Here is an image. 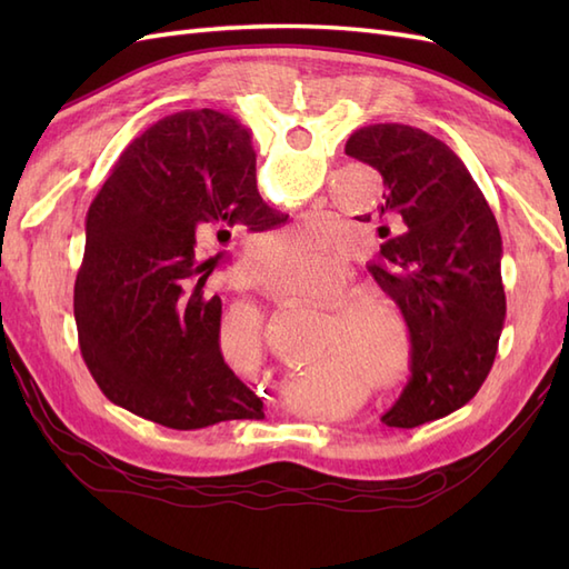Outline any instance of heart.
<instances>
[{"label": "heart", "mask_w": 569, "mask_h": 569, "mask_svg": "<svg viewBox=\"0 0 569 569\" xmlns=\"http://www.w3.org/2000/svg\"><path fill=\"white\" fill-rule=\"evenodd\" d=\"M330 227L318 217L259 239L251 249V269L259 276L281 273L286 269L316 266L328 251ZM352 273L342 259H328L320 269L306 276H277L263 281L278 306L325 310L322 352H340L355 367L383 365L401 367L413 357V322L408 312L377 291H347ZM251 342H259V328L249 325Z\"/></svg>", "instance_id": "b5f03b06"}]
</instances>
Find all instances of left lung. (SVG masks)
<instances>
[{"instance_id":"left-lung-1","label":"left lung","mask_w":569,"mask_h":569,"mask_svg":"<svg viewBox=\"0 0 569 569\" xmlns=\"http://www.w3.org/2000/svg\"><path fill=\"white\" fill-rule=\"evenodd\" d=\"M345 153L383 178L379 217L396 232L369 271L416 335L410 379L381 420L418 428L462 408L491 371L506 320L499 224L467 166L428 131L371 124Z\"/></svg>"}]
</instances>
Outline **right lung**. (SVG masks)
Segmentation results:
<instances>
[{
  "label": "right lung",
  "mask_w": 569,
  "mask_h": 569,
  "mask_svg": "<svg viewBox=\"0 0 569 569\" xmlns=\"http://www.w3.org/2000/svg\"><path fill=\"white\" fill-rule=\"evenodd\" d=\"M288 214L257 190L249 131L214 110L163 117L129 143L84 217L76 322L84 365L114 406L173 430L261 418L224 365L222 300L204 281L234 229Z\"/></svg>",
  "instance_id": "1"
}]
</instances>
